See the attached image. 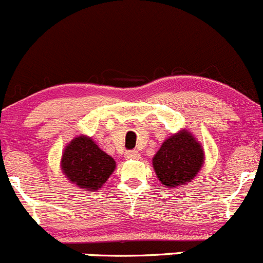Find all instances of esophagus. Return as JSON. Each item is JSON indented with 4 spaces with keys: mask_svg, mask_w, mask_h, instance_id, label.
<instances>
[{
    "mask_svg": "<svg viewBox=\"0 0 263 263\" xmlns=\"http://www.w3.org/2000/svg\"><path fill=\"white\" fill-rule=\"evenodd\" d=\"M125 158H128V159H139L140 154H139V152H137V151H128V152H125Z\"/></svg>",
    "mask_w": 263,
    "mask_h": 263,
    "instance_id": "34e87169",
    "label": "esophagus"
}]
</instances>
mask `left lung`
<instances>
[{"label":"left lung","instance_id":"left-lung-1","mask_svg":"<svg viewBox=\"0 0 263 263\" xmlns=\"http://www.w3.org/2000/svg\"><path fill=\"white\" fill-rule=\"evenodd\" d=\"M204 162L201 145L189 132L183 130L164 140L153 157L158 180L168 187L191 182Z\"/></svg>","mask_w":263,"mask_h":263}]
</instances>
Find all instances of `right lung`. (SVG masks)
Returning a JSON list of instances; mask_svg holds the SVG:
<instances>
[{
  "instance_id": "add662e5",
  "label": "right lung",
  "mask_w": 263,
  "mask_h": 263,
  "mask_svg": "<svg viewBox=\"0 0 263 263\" xmlns=\"http://www.w3.org/2000/svg\"><path fill=\"white\" fill-rule=\"evenodd\" d=\"M62 170L72 183L88 191L99 190L115 170L112 157L87 137L74 138L64 149Z\"/></svg>"
}]
</instances>
